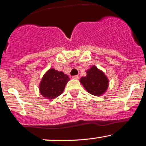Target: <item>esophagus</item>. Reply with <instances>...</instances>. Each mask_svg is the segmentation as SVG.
<instances>
[{
  "label": "esophagus",
  "mask_w": 146,
  "mask_h": 146,
  "mask_svg": "<svg viewBox=\"0 0 146 146\" xmlns=\"http://www.w3.org/2000/svg\"><path fill=\"white\" fill-rule=\"evenodd\" d=\"M73 79H75V80H78V78H79V76H78V75H76V76H72Z\"/></svg>",
  "instance_id": "obj_1"
}]
</instances>
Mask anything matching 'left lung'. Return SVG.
<instances>
[{
    "mask_svg": "<svg viewBox=\"0 0 146 146\" xmlns=\"http://www.w3.org/2000/svg\"><path fill=\"white\" fill-rule=\"evenodd\" d=\"M87 75L80 78V82L90 94L101 96L106 92L109 86V80L102 70L92 66L86 71Z\"/></svg>",
    "mask_w": 146,
    "mask_h": 146,
    "instance_id": "1",
    "label": "left lung"
}]
</instances>
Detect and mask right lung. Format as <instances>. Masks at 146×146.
<instances>
[{"instance_id":"obj_1","label":"right lung","mask_w":146,"mask_h":146,"mask_svg":"<svg viewBox=\"0 0 146 146\" xmlns=\"http://www.w3.org/2000/svg\"><path fill=\"white\" fill-rule=\"evenodd\" d=\"M70 78L62 72L54 68H50L46 72L40 82L39 93L48 99L56 98L64 92Z\"/></svg>"}]
</instances>
